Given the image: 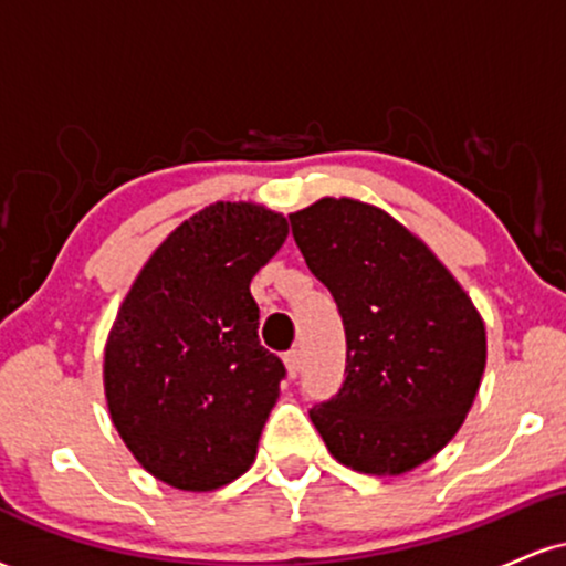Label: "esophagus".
Wrapping results in <instances>:
<instances>
[{
	"label": "esophagus",
	"instance_id": "1",
	"mask_svg": "<svg viewBox=\"0 0 566 566\" xmlns=\"http://www.w3.org/2000/svg\"><path fill=\"white\" fill-rule=\"evenodd\" d=\"M284 365H287L290 378H297V375H301V367H303V356H301V350H297V348L287 350V354H284Z\"/></svg>",
	"mask_w": 566,
	"mask_h": 566
}]
</instances>
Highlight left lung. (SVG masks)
Returning <instances> with one entry per match:
<instances>
[{
    "mask_svg": "<svg viewBox=\"0 0 566 566\" xmlns=\"http://www.w3.org/2000/svg\"><path fill=\"white\" fill-rule=\"evenodd\" d=\"M305 265L333 292L346 380L311 423L337 463L399 476L463 426L486 365L471 297L428 247L380 207L324 197L292 212Z\"/></svg>",
    "mask_w": 566,
    "mask_h": 566,
    "instance_id": "obj_1",
    "label": "left lung"
}]
</instances>
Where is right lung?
<instances>
[{
  "label": "right lung",
  "instance_id": "add662e5",
  "mask_svg": "<svg viewBox=\"0 0 566 566\" xmlns=\"http://www.w3.org/2000/svg\"><path fill=\"white\" fill-rule=\"evenodd\" d=\"M287 233L279 212L216 201L154 250L119 305L103 359L108 412L175 490H218L255 460L287 369L258 340L250 282Z\"/></svg>",
  "mask_w": 566,
  "mask_h": 566
}]
</instances>
